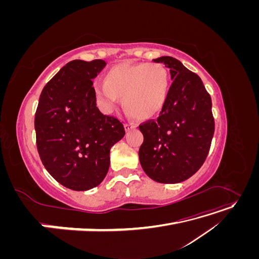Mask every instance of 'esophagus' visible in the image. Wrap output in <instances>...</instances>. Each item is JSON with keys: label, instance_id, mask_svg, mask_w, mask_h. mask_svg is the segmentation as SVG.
<instances>
[{"label": "esophagus", "instance_id": "obj_1", "mask_svg": "<svg viewBox=\"0 0 259 259\" xmlns=\"http://www.w3.org/2000/svg\"><path fill=\"white\" fill-rule=\"evenodd\" d=\"M124 126H125V130L130 131V130H132V128L137 127V124L134 123V122H127V123L124 124Z\"/></svg>", "mask_w": 259, "mask_h": 259}]
</instances>
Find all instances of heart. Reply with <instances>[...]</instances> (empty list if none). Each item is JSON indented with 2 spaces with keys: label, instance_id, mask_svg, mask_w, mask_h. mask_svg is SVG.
Returning a JSON list of instances; mask_svg holds the SVG:
<instances>
[{
  "label": "heart",
  "instance_id": "b5f03b06",
  "mask_svg": "<svg viewBox=\"0 0 259 259\" xmlns=\"http://www.w3.org/2000/svg\"><path fill=\"white\" fill-rule=\"evenodd\" d=\"M166 68L158 62L120 64L112 67L105 81L94 83V95L103 111L112 112L119 97L132 116L145 120L158 113L167 99Z\"/></svg>",
  "mask_w": 259,
  "mask_h": 259
}]
</instances>
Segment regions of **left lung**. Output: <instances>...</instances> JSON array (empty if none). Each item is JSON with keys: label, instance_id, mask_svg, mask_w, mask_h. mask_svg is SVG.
I'll use <instances>...</instances> for the list:
<instances>
[{"label": "left lung", "instance_id": "8db88e82", "mask_svg": "<svg viewBox=\"0 0 259 259\" xmlns=\"http://www.w3.org/2000/svg\"><path fill=\"white\" fill-rule=\"evenodd\" d=\"M153 61L169 68L173 83L158 119L139 125V161L155 182L177 184L197 173L208 154L215 130L211 99L200 76L176 58Z\"/></svg>", "mask_w": 259, "mask_h": 259}]
</instances>
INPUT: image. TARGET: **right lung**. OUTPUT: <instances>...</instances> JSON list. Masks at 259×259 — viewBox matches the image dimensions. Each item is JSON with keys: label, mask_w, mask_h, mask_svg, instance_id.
Here are the masks:
<instances>
[{"label": "right lung", "mask_w": 259, "mask_h": 259, "mask_svg": "<svg viewBox=\"0 0 259 259\" xmlns=\"http://www.w3.org/2000/svg\"><path fill=\"white\" fill-rule=\"evenodd\" d=\"M106 61L68 62L44 86L34 117L37 152L49 173L75 191L98 186L110 149L125 135L122 122L96 107L93 79Z\"/></svg>", "instance_id": "add662e5"}]
</instances>
